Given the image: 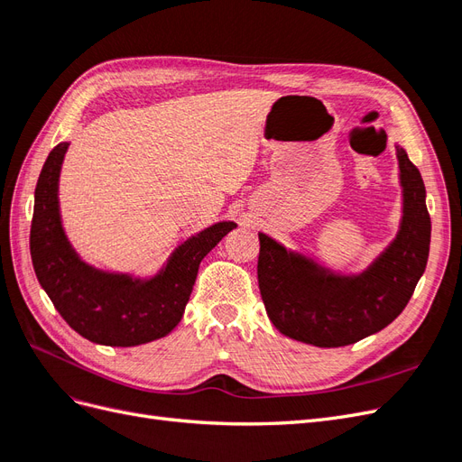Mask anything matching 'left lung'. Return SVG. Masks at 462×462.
I'll return each mask as SVG.
<instances>
[{
  "label": "left lung",
  "instance_id": "8db88e82",
  "mask_svg": "<svg viewBox=\"0 0 462 462\" xmlns=\"http://www.w3.org/2000/svg\"><path fill=\"white\" fill-rule=\"evenodd\" d=\"M404 216L395 243L356 277H337L260 233L258 287L272 324L316 346L353 345L389 326L411 300L430 254L431 221L420 171L397 146Z\"/></svg>",
  "mask_w": 462,
  "mask_h": 462
}]
</instances>
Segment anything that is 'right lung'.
<instances>
[{
  "label": "right lung",
  "mask_w": 462,
  "mask_h": 462,
  "mask_svg": "<svg viewBox=\"0 0 462 462\" xmlns=\"http://www.w3.org/2000/svg\"><path fill=\"white\" fill-rule=\"evenodd\" d=\"M67 148L61 143L50 152L36 183L31 256L38 282L67 324L92 343L134 346L160 339L183 318L202 258L235 223L190 236L150 282L97 272L79 260L61 227L58 180Z\"/></svg>",
  "instance_id": "1"
}]
</instances>
